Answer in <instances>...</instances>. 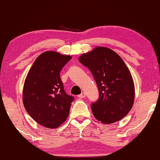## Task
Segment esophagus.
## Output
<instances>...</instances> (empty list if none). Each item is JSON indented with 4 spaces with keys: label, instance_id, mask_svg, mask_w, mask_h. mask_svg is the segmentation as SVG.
Returning <instances> with one entry per match:
<instances>
[{
    "label": "esophagus",
    "instance_id": "obj_1",
    "mask_svg": "<svg viewBox=\"0 0 160 160\" xmlns=\"http://www.w3.org/2000/svg\"><path fill=\"white\" fill-rule=\"evenodd\" d=\"M85 96H86L85 93V92H82V93H81L80 94H79V95H78V97H79V98H80V99H82V98H85Z\"/></svg>",
    "mask_w": 160,
    "mask_h": 160
}]
</instances>
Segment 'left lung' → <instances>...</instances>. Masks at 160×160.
<instances>
[{"label": "left lung", "instance_id": "obj_1", "mask_svg": "<svg viewBox=\"0 0 160 160\" xmlns=\"http://www.w3.org/2000/svg\"><path fill=\"white\" fill-rule=\"evenodd\" d=\"M78 60L90 69L99 90V99L91 105L94 117L104 124L125 117L133 105L135 85L120 56L109 48L97 47Z\"/></svg>", "mask_w": 160, "mask_h": 160}]
</instances>
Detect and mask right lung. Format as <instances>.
Instances as JSON below:
<instances>
[{"instance_id":"right-lung-1","label":"right lung","mask_w":160,"mask_h":160,"mask_svg":"<svg viewBox=\"0 0 160 160\" xmlns=\"http://www.w3.org/2000/svg\"><path fill=\"white\" fill-rule=\"evenodd\" d=\"M71 58L57 51H45L37 58L27 75L22 90L24 107L45 128H58L69 115L73 97L65 92L60 72Z\"/></svg>"}]
</instances>
